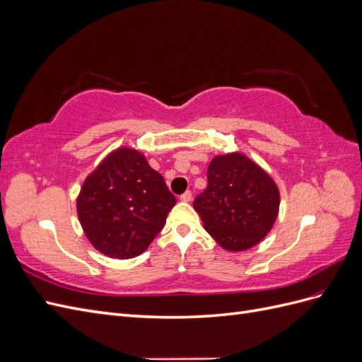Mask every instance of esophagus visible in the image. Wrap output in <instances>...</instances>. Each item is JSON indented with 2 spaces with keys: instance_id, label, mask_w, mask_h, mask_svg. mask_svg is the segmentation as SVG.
Instances as JSON below:
<instances>
[{
  "instance_id": "1",
  "label": "esophagus",
  "mask_w": 362,
  "mask_h": 362,
  "mask_svg": "<svg viewBox=\"0 0 362 362\" xmlns=\"http://www.w3.org/2000/svg\"><path fill=\"white\" fill-rule=\"evenodd\" d=\"M180 199H181L182 202H190V201H192V192H185V193H182Z\"/></svg>"
}]
</instances>
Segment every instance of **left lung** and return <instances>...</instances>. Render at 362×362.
Wrapping results in <instances>:
<instances>
[{
	"label": "left lung",
	"instance_id": "obj_1",
	"mask_svg": "<svg viewBox=\"0 0 362 362\" xmlns=\"http://www.w3.org/2000/svg\"><path fill=\"white\" fill-rule=\"evenodd\" d=\"M206 178V189L193 202L205 231L229 252L257 246L278 218L276 182L242 152L216 156Z\"/></svg>",
	"mask_w": 362,
	"mask_h": 362
}]
</instances>
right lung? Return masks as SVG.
I'll use <instances>...</instances> for the list:
<instances>
[{"mask_svg":"<svg viewBox=\"0 0 362 362\" xmlns=\"http://www.w3.org/2000/svg\"><path fill=\"white\" fill-rule=\"evenodd\" d=\"M175 204V196L145 156L124 146L110 152L84 180L76 214L96 250L128 259L148 249Z\"/></svg>","mask_w":362,"mask_h":362,"instance_id":"right-lung-1","label":"right lung"}]
</instances>
